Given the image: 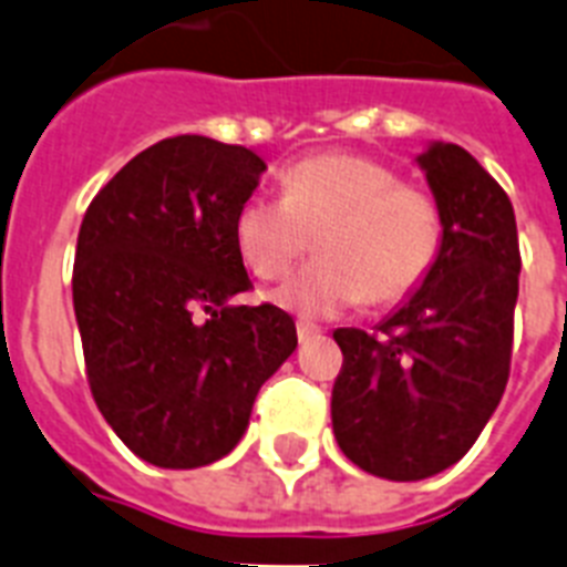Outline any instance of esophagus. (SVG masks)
Instances as JSON below:
<instances>
[{"label": "esophagus", "mask_w": 567, "mask_h": 567, "mask_svg": "<svg viewBox=\"0 0 567 567\" xmlns=\"http://www.w3.org/2000/svg\"><path fill=\"white\" fill-rule=\"evenodd\" d=\"M320 334H323V329H320V326L306 323V320H299V323H297V338H299V343H308V340L320 338Z\"/></svg>", "instance_id": "34e87169"}]
</instances>
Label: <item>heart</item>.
Listing matches in <instances>:
<instances>
[{
  "instance_id": "b5f03b06",
  "label": "heart",
  "mask_w": 567,
  "mask_h": 567,
  "mask_svg": "<svg viewBox=\"0 0 567 567\" xmlns=\"http://www.w3.org/2000/svg\"><path fill=\"white\" fill-rule=\"evenodd\" d=\"M282 197L252 195L236 212V244L252 276L276 282L315 244L317 256L279 291L302 317L393 306L425 285L445 247L443 209L390 165L361 154H311L279 174Z\"/></svg>"
}]
</instances>
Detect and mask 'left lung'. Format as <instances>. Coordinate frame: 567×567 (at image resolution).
<instances>
[{"label": "left lung", "mask_w": 567, "mask_h": 567, "mask_svg": "<svg viewBox=\"0 0 567 567\" xmlns=\"http://www.w3.org/2000/svg\"><path fill=\"white\" fill-rule=\"evenodd\" d=\"M419 165L445 218L434 274L379 331H334V440L388 481L436 475L475 445L507 388L522 274L513 204L475 156L436 142Z\"/></svg>", "instance_id": "left-lung-1"}]
</instances>
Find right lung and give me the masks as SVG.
Wrapping results in <instances>:
<instances>
[{
	"instance_id": "obj_1",
	"label": "right lung",
	"mask_w": 567,
	"mask_h": 567,
	"mask_svg": "<svg viewBox=\"0 0 567 567\" xmlns=\"http://www.w3.org/2000/svg\"><path fill=\"white\" fill-rule=\"evenodd\" d=\"M261 172L244 145L172 136L133 156L81 220L72 302L86 381L118 440L154 466L229 454L297 349L282 308L229 306L252 288L233 227Z\"/></svg>"
}]
</instances>
